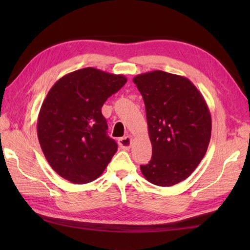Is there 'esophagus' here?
Masks as SVG:
<instances>
[{"mask_svg": "<svg viewBox=\"0 0 250 250\" xmlns=\"http://www.w3.org/2000/svg\"><path fill=\"white\" fill-rule=\"evenodd\" d=\"M118 143H119L120 148H122V149H129L132 144V136L128 135V136L121 137V139H119Z\"/></svg>", "mask_w": 250, "mask_h": 250, "instance_id": "obj_1", "label": "esophagus"}]
</instances>
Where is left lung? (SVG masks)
I'll return each instance as SVG.
<instances>
[{
	"label": "left lung",
	"instance_id": "obj_1",
	"mask_svg": "<svg viewBox=\"0 0 250 250\" xmlns=\"http://www.w3.org/2000/svg\"><path fill=\"white\" fill-rule=\"evenodd\" d=\"M133 83L144 100L152 146L142 174L153 185L171 187L188 178L205 156L211 134L208 106L184 76L152 71L136 75Z\"/></svg>",
	"mask_w": 250,
	"mask_h": 250
}]
</instances>
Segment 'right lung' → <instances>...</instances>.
Returning <instances> with one entry per match:
<instances>
[{"instance_id": "obj_1", "label": "right lung", "mask_w": 250, "mask_h": 250, "mask_svg": "<svg viewBox=\"0 0 250 250\" xmlns=\"http://www.w3.org/2000/svg\"><path fill=\"white\" fill-rule=\"evenodd\" d=\"M126 77L84 67L61 77L47 93L37 118V137L54 171L73 184L102 175L117 151L106 133L105 101Z\"/></svg>"}]
</instances>
